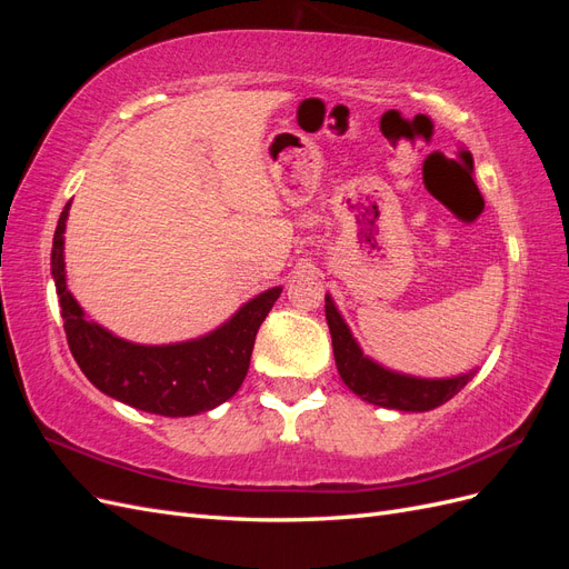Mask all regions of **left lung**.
<instances>
[{"mask_svg":"<svg viewBox=\"0 0 569 569\" xmlns=\"http://www.w3.org/2000/svg\"><path fill=\"white\" fill-rule=\"evenodd\" d=\"M325 318L332 335V349L341 382L360 399L403 412H425L439 408L468 385L477 370L456 377H416L385 368L363 353L351 335L347 320L341 318L332 297L325 295Z\"/></svg>","mask_w":569,"mask_h":569,"instance_id":"left-lung-1","label":"left lung"}]
</instances>
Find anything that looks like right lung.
<instances>
[{
    "label": "right lung",
    "instance_id": "right-lung-1",
    "mask_svg": "<svg viewBox=\"0 0 569 569\" xmlns=\"http://www.w3.org/2000/svg\"><path fill=\"white\" fill-rule=\"evenodd\" d=\"M71 201L63 206L51 244V278L57 284L68 347L84 377L111 399L166 418L199 416L226 403L242 387L256 332L282 287H272L239 306L216 330L173 343H134L84 318L66 284L63 232Z\"/></svg>",
    "mask_w": 569,
    "mask_h": 569
}]
</instances>
